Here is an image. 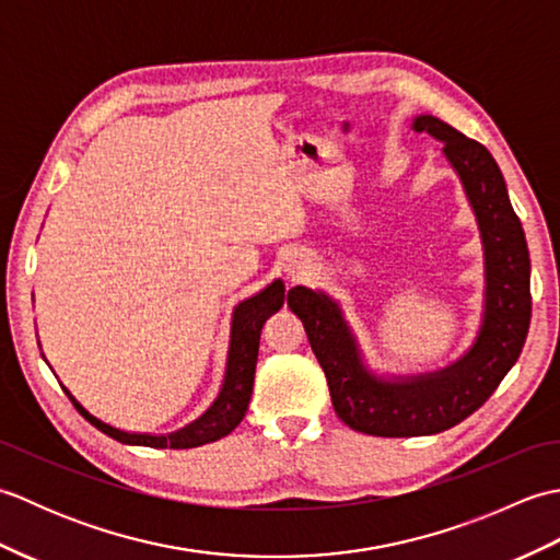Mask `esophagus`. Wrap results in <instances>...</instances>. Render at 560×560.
I'll list each match as a JSON object with an SVG mask.
<instances>
[{"label":"esophagus","mask_w":560,"mask_h":560,"mask_svg":"<svg viewBox=\"0 0 560 560\" xmlns=\"http://www.w3.org/2000/svg\"><path fill=\"white\" fill-rule=\"evenodd\" d=\"M305 273V267H289V277L291 279H301Z\"/></svg>","instance_id":"obj_1"}]
</instances>
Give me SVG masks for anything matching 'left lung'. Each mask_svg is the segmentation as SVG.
<instances>
[{
	"instance_id": "left-lung-1",
	"label": "left lung",
	"mask_w": 560,
	"mask_h": 560,
	"mask_svg": "<svg viewBox=\"0 0 560 560\" xmlns=\"http://www.w3.org/2000/svg\"><path fill=\"white\" fill-rule=\"evenodd\" d=\"M411 127L443 141L479 223L486 291L471 349L440 371L385 380L368 371L337 301L305 287L289 291V307L323 365L337 416L353 431L377 438L433 435L477 411L520 359L532 317L525 231L491 151L433 115H419Z\"/></svg>"
}]
</instances>
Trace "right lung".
Masks as SVG:
<instances>
[{
  "mask_svg": "<svg viewBox=\"0 0 560 560\" xmlns=\"http://www.w3.org/2000/svg\"><path fill=\"white\" fill-rule=\"evenodd\" d=\"M283 281H271L267 289L249 295L243 303L235 305L233 319H231V347H229V361H225V375L219 397L213 399L211 407L199 416L197 421L180 428L175 433L165 435H151V433H127L110 423H103L96 416L89 413L77 401V397L62 385L67 397L74 404L77 411L98 431L110 435L117 443L125 445H144V447H171V450H187L213 443L223 435H229L233 428L243 421L247 411L249 397H253L255 385V365H257V351H259V331L265 327L267 317L273 315L283 305Z\"/></svg>",
  "mask_w": 560,
  "mask_h": 560,
  "instance_id": "obj_1",
  "label": "right lung"
}]
</instances>
